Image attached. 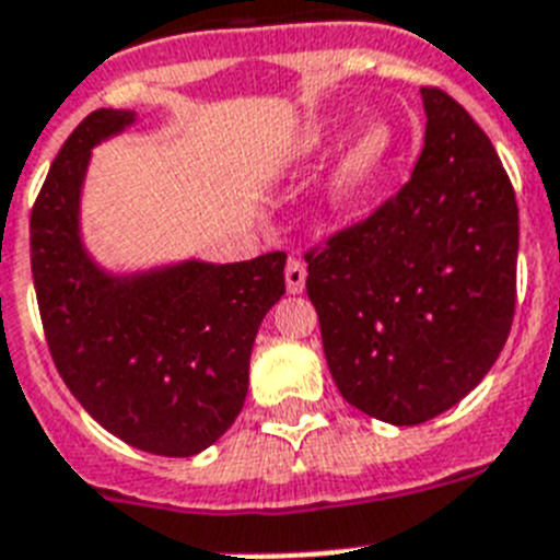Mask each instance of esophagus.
Masks as SVG:
<instances>
[{
	"label": "esophagus",
	"mask_w": 560,
	"mask_h": 560,
	"mask_svg": "<svg viewBox=\"0 0 560 560\" xmlns=\"http://www.w3.org/2000/svg\"><path fill=\"white\" fill-rule=\"evenodd\" d=\"M284 281H287V293L299 295L304 290V281H307V265L301 259H290L284 267Z\"/></svg>",
	"instance_id": "esophagus-1"
}]
</instances>
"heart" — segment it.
<instances>
[{
    "label": "heart",
    "mask_w": 560,
    "mask_h": 560,
    "mask_svg": "<svg viewBox=\"0 0 560 560\" xmlns=\"http://www.w3.org/2000/svg\"><path fill=\"white\" fill-rule=\"evenodd\" d=\"M388 154H392V129H388L386 124L366 126V129L349 143V149L343 152L340 163L335 165L332 177H329V211H352V208L366 197L369 188L374 186V179H377L381 168L386 165Z\"/></svg>",
    "instance_id": "1"
}]
</instances>
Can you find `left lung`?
I'll return each instance as SVG.
<instances>
[{
    "label": "left lung",
    "mask_w": 560,
    "mask_h": 560,
    "mask_svg": "<svg viewBox=\"0 0 560 560\" xmlns=\"http://www.w3.org/2000/svg\"><path fill=\"white\" fill-rule=\"evenodd\" d=\"M425 145L397 197L307 253V295L343 400L420 425L470 395L515 313L518 206L488 135L422 86Z\"/></svg>",
    "instance_id": "8db88e82"
}]
</instances>
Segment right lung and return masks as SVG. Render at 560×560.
Segmentation results:
<instances>
[{
    "mask_svg": "<svg viewBox=\"0 0 560 560\" xmlns=\"http://www.w3.org/2000/svg\"><path fill=\"white\" fill-rule=\"evenodd\" d=\"M132 124L129 109H95L61 145L31 213L33 284L52 363L92 420L132 448L194 456L245 406L253 340L284 295L287 253L104 270L81 240V188L92 149Z\"/></svg>",
    "mask_w": 560,
    "mask_h": 560,
    "instance_id": "add662e5",
    "label": "right lung"
}]
</instances>
